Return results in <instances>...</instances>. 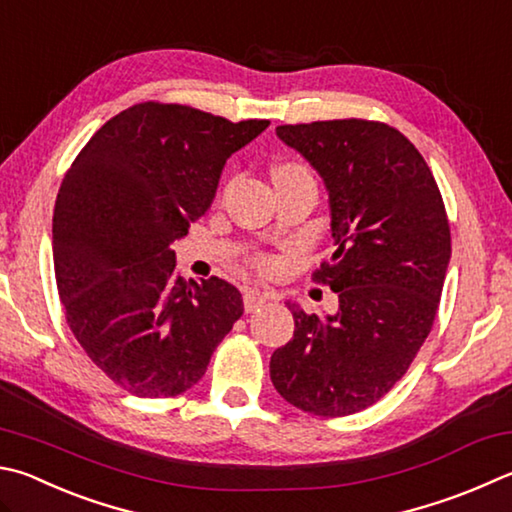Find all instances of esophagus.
I'll return each mask as SVG.
<instances>
[{
  "mask_svg": "<svg viewBox=\"0 0 512 512\" xmlns=\"http://www.w3.org/2000/svg\"><path fill=\"white\" fill-rule=\"evenodd\" d=\"M268 300V295L259 291V288H246L244 291V309L246 313H253Z\"/></svg>",
  "mask_w": 512,
  "mask_h": 512,
  "instance_id": "esophagus-1",
  "label": "esophagus"
}]
</instances>
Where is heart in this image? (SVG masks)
<instances>
[{
  "label": "heart",
  "mask_w": 512,
  "mask_h": 512,
  "mask_svg": "<svg viewBox=\"0 0 512 512\" xmlns=\"http://www.w3.org/2000/svg\"><path fill=\"white\" fill-rule=\"evenodd\" d=\"M271 176H273V183L275 185H282V183H293V181H311L313 174L309 170V165L297 161V159H282L273 163L271 167ZM253 264L259 273H266L271 275L277 271V262L273 257L268 255H255L253 257Z\"/></svg>",
  "instance_id": "heart-1"
}]
</instances>
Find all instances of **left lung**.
Returning a JSON list of instances; mask_svg holds the SVG:
<instances>
[{"instance_id":"obj_1","label":"left lung","mask_w":512,"mask_h":512,"mask_svg":"<svg viewBox=\"0 0 512 512\" xmlns=\"http://www.w3.org/2000/svg\"><path fill=\"white\" fill-rule=\"evenodd\" d=\"M282 141L320 172L336 253L313 280L338 293L327 320L293 306V340L271 358L277 392L313 416L380 401L430 336L450 262V224L416 147L378 120L280 125Z\"/></svg>"}]
</instances>
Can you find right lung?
<instances>
[{
    "mask_svg": "<svg viewBox=\"0 0 512 512\" xmlns=\"http://www.w3.org/2000/svg\"><path fill=\"white\" fill-rule=\"evenodd\" d=\"M271 125L138 102L109 118L64 174L53 266L69 329L125 392L170 398L197 385L244 302L235 286L183 282L170 244L215 199L226 159Z\"/></svg>",
    "mask_w": 512,
    "mask_h": 512,
    "instance_id": "1",
    "label": "right lung"
}]
</instances>
